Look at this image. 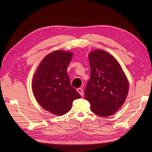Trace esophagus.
Listing matches in <instances>:
<instances>
[{
	"label": "esophagus",
	"mask_w": 152,
	"mask_h": 152,
	"mask_svg": "<svg viewBox=\"0 0 152 152\" xmlns=\"http://www.w3.org/2000/svg\"><path fill=\"white\" fill-rule=\"evenodd\" d=\"M77 91H78V93L80 94L81 95V96H82V95H83V90H82V88H78V89H77Z\"/></svg>",
	"instance_id": "esophagus-1"
}]
</instances>
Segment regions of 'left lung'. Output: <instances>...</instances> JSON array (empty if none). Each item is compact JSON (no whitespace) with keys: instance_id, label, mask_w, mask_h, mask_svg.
Listing matches in <instances>:
<instances>
[{"instance_id":"1","label":"left lung","mask_w":152,"mask_h":152,"mask_svg":"<svg viewBox=\"0 0 152 152\" xmlns=\"http://www.w3.org/2000/svg\"><path fill=\"white\" fill-rule=\"evenodd\" d=\"M91 78L84 95L95 114L107 117L115 114L124 104L129 92V82L118 61L102 50L88 54Z\"/></svg>"}]
</instances>
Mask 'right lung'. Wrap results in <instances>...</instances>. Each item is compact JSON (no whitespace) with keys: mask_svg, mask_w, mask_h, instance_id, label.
Returning a JSON list of instances; mask_svg holds the SVG:
<instances>
[{"mask_svg":"<svg viewBox=\"0 0 152 152\" xmlns=\"http://www.w3.org/2000/svg\"><path fill=\"white\" fill-rule=\"evenodd\" d=\"M70 51L56 50L41 61L32 80V91L43 109L61 116L70 110L80 95L70 84L67 68L72 58Z\"/></svg>","mask_w":152,"mask_h":152,"instance_id":"obj_1","label":"right lung"}]
</instances>
